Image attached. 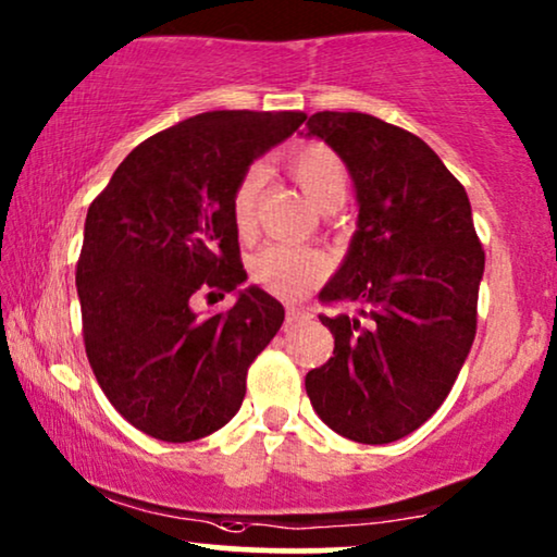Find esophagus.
<instances>
[{"label":"esophagus","mask_w":557,"mask_h":557,"mask_svg":"<svg viewBox=\"0 0 557 557\" xmlns=\"http://www.w3.org/2000/svg\"><path fill=\"white\" fill-rule=\"evenodd\" d=\"M312 320V312H307V309H296V307H288L286 309V322L294 324V322H307Z\"/></svg>","instance_id":"1"}]
</instances>
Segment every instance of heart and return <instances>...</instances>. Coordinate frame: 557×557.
<instances>
[{"mask_svg": "<svg viewBox=\"0 0 557 557\" xmlns=\"http://www.w3.org/2000/svg\"><path fill=\"white\" fill-rule=\"evenodd\" d=\"M286 169L301 186V191L320 209L343 205L348 194V169L345 161L330 146L320 140L301 143L286 153ZM263 186V169L250 165L243 173L230 201L233 225L243 237L256 230L258 194ZM330 273V258L320 250L305 248V245L271 243L250 261V278L265 292L296 299L307 294Z\"/></svg>", "mask_w": 557, "mask_h": 557, "instance_id": "obj_1", "label": "heart"}]
</instances>
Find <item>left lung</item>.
Masks as SVG:
<instances>
[{
    "label": "left lung",
    "mask_w": 557,
    "mask_h": 557,
    "mask_svg": "<svg viewBox=\"0 0 557 557\" xmlns=\"http://www.w3.org/2000/svg\"><path fill=\"white\" fill-rule=\"evenodd\" d=\"M307 135L343 158L360 205L320 301L360 317L320 314L335 350L305 386L337 435L394 443L435 414L466 363L486 252L463 184L422 137L363 112H317Z\"/></svg>",
    "instance_id": "1"
}]
</instances>
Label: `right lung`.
<instances>
[{
  "instance_id": "obj_1",
  "label": "right lung",
  "mask_w": 557,
  "mask_h": 557,
  "mask_svg": "<svg viewBox=\"0 0 557 557\" xmlns=\"http://www.w3.org/2000/svg\"><path fill=\"white\" fill-rule=\"evenodd\" d=\"M305 112H205L143 140L86 212L76 263L86 358L114 409L163 443H191L240 409L248 368L284 307L250 286L199 317L197 296L248 278L230 201L248 165Z\"/></svg>"
}]
</instances>
